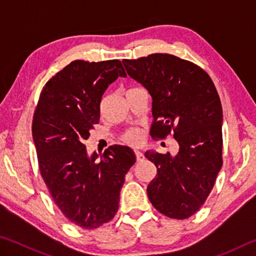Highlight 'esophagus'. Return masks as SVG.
Instances as JSON below:
<instances>
[{
  "mask_svg": "<svg viewBox=\"0 0 256 256\" xmlns=\"http://www.w3.org/2000/svg\"><path fill=\"white\" fill-rule=\"evenodd\" d=\"M134 152H136V162H144V154H142L140 150H136V151H134Z\"/></svg>",
  "mask_w": 256,
  "mask_h": 256,
  "instance_id": "obj_1",
  "label": "esophagus"
}]
</instances>
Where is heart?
<instances>
[{"label": "heart", "instance_id": "b5f03b06", "mask_svg": "<svg viewBox=\"0 0 256 256\" xmlns=\"http://www.w3.org/2000/svg\"><path fill=\"white\" fill-rule=\"evenodd\" d=\"M141 138H142V134L140 132V130H138V128L128 130V131L125 133V136H124L125 142H128V144H133V146L140 144Z\"/></svg>", "mask_w": 256, "mask_h": 256}]
</instances>
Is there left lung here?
Segmentation results:
<instances>
[{"instance_id":"1","label":"left lung","mask_w":256,"mask_h":256,"mask_svg":"<svg viewBox=\"0 0 256 256\" xmlns=\"http://www.w3.org/2000/svg\"><path fill=\"white\" fill-rule=\"evenodd\" d=\"M128 74L152 98V136L172 130L178 152L146 151L157 167L146 188L152 206L162 214L186 219L206 200L222 164V108L206 72L170 54L123 60Z\"/></svg>"}]
</instances>
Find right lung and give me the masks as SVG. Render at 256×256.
Returning a JSON list of instances; mask_svg holds the SVG:
<instances>
[{
    "mask_svg": "<svg viewBox=\"0 0 256 256\" xmlns=\"http://www.w3.org/2000/svg\"><path fill=\"white\" fill-rule=\"evenodd\" d=\"M118 76H126L118 60H74L45 84L34 115L42 180L62 214L84 229L112 219L125 175L136 162L130 146H112L99 159L84 144L99 122L104 92Z\"/></svg>",
    "mask_w": 256,
    "mask_h": 256,
    "instance_id": "1",
    "label": "right lung"
}]
</instances>
